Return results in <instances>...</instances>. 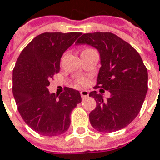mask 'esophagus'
I'll return each instance as SVG.
<instances>
[{
	"label": "esophagus",
	"mask_w": 160,
	"mask_h": 160,
	"mask_svg": "<svg viewBox=\"0 0 160 160\" xmlns=\"http://www.w3.org/2000/svg\"><path fill=\"white\" fill-rule=\"evenodd\" d=\"M88 95H89L88 91H87V90L80 91V96H81V97H82L83 99H84V98H87V97H88Z\"/></svg>",
	"instance_id": "1"
}]
</instances>
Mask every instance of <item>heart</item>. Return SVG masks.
Masks as SVG:
<instances>
[{"instance_id":"obj_1","label":"heart","mask_w":160,"mask_h":160,"mask_svg":"<svg viewBox=\"0 0 160 160\" xmlns=\"http://www.w3.org/2000/svg\"><path fill=\"white\" fill-rule=\"evenodd\" d=\"M79 83H80V84H81V85L85 84V80H84V79H80V80H79Z\"/></svg>"}]
</instances>
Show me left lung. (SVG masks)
I'll return each mask as SVG.
<instances>
[{"label": "left lung", "instance_id": "left-lung-1", "mask_svg": "<svg viewBox=\"0 0 160 160\" xmlns=\"http://www.w3.org/2000/svg\"><path fill=\"white\" fill-rule=\"evenodd\" d=\"M76 43L98 50L101 67L95 88L111 93L107 99L97 91L89 93L97 102L96 109L89 113L90 124L104 133L124 128L138 115L148 90V72L139 53L112 32L85 33Z\"/></svg>", "mask_w": 160, "mask_h": 160}]
</instances>
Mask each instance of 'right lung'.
Listing matches in <instances>:
<instances>
[{
	"mask_svg": "<svg viewBox=\"0 0 160 160\" xmlns=\"http://www.w3.org/2000/svg\"><path fill=\"white\" fill-rule=\"evenodd\" d=\"M81 32H44L22 50L13 70L12 92L26 124L46 136L62 135L71 124L70 115L81 102L80 92L66 88L60 96L50 94L49 80L59 72L63 52Z\"/></svg>",
	"mask_w": 160,
	"mask_h": 160,
	"instance_id": "right-lung-1",
	"label": "right lung"
}]
</instances>
